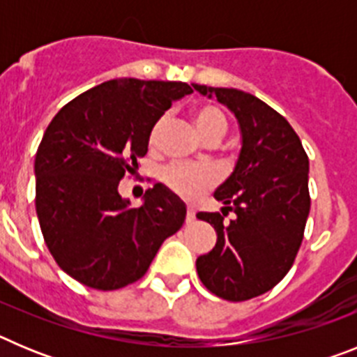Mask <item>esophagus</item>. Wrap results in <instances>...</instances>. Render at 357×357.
<instances>
[{"label": "esophagus", "mask_w": 357, "mask_h": 357, "mask_svg": "<svg viewBox=\"0 0 357 357\" xmlns=\"http://www.w3.org/2000/svg\"><path fill=\"white\" fill-rule=\"evenodd\" d=\"M195 222V211L188 209V214H185V223H193Z\"/></svg>", "instance_id": "obj_1"}]
</instances>
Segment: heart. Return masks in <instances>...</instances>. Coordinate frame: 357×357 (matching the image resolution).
Returning a JSON list of instances; mask_svg holds the SVG:
<instances>
[{
  "mask_svg": "<svg viewBox=\"0 0 357 357\" xmlns=\"http://www.w3.org/2000/svg\"><path fill=\"white\" fill-rule=\"evenodd\" d=\"M191 121L200 135L202 139L207 144H216L225 137L229 130V118L218 105L213 103H202L191 110ZM168 123V118L157 119L148 134V144L151 148L157 146L162 134L164 127ZM162 182L172 189L173 193L185 200H197L204 191L213 188L216 182V175L209 168H195V166H169L164 169Z\"/></svg>",
  "mask_w": 357,
  "mask_h": 357,
  "instance_id": "1",
  "label": "heart"
}]
</instances>
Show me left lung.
<instances>
[{"label":"left lung","instance_id":"1","mask_svg":"<svg viewBox=\"0 0 357 357\" xmlns=\"http://www.w3.org/2000/svg\"><path fill=\"white\" fill-rule=\"evenodd\" d=\"M236 116L241 151L232 175L214 191L222 213H198L218 239L197 259L202 284L220 298L241 302L284 279L304 238L309 216V159L286 118L254 94L193 84ZM229 210L236 214L229 224Z\"/></svg>","mask_w":357,"mask_h":357}]
</instances>
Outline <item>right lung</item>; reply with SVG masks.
Here are the masks:
<instances>
[{
  "label": "right lung",
  "mask_w": 357,
  "mask_h": 357,
  "mask_svg": "<svg viewBox=\"0 0 357 357\" xmlns=\"http://www.w3.org/2000/svg\"><path fill=\"white\" fill-rule=\"evenodd\" d=\"M189 93L184 82L116 78L71 100L44 132L37 218L53 259L82 284L112 291L139 280L184 223V202L166 185L148 189L141 207L118 185L146 155L153 123Z\"/></svg>",
  "instance_id": "1"
}]
</instances>
